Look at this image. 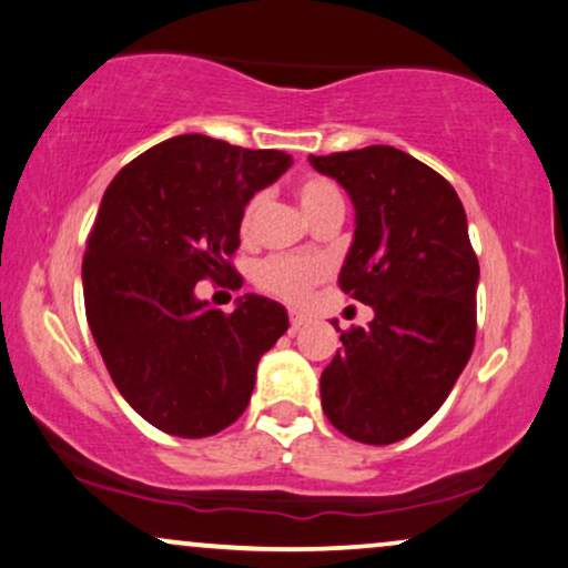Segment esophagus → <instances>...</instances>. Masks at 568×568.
Wrapping results in <instances>:
<instances>
[{"mask_svg": "<svg viewBox=\"0 0 568 568\" xmlns=\"http://www.w3.org/2000/svg\"><path fill=\"white\" fill-rule=\"evenodd\" d=\"M308 324V316L301 314V312H291V335H296V332H301Z\"/></svg>", "mask_w": 568, "mask_h": 568, "instance_id": "esophagus-1", "label": "esophagus"}]
</instances>
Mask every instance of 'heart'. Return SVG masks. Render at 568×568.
Listing matches in <instances>:
<instances>
[{
    "label": "heart",
    "mask_w": 568,
    "mask_h": 568,
    "mask_svg": "<svg viewBox=\"0 0 568 568\" xmlns=\"http://www.w3.org/2000/svg\"><path fill=\"white\" fill-rule=\"evenodd\" d=\"M298 202L304 207L308 221L316 217L324 210L343 205V194L339 189L327 179H306L298 184ZM256 207L260 200H252L241 215V231L248 233L254 225ZM327 277V264L314 256H293V254H275L264 260L256 270V283L262 291L272 293V296L288 301V304H304L312 296L314 285Z\"/></svg>",
    "instance_id": "b5f03b06"
}]
</instances>
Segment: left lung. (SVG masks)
I'll return each instance as SVG.
<instances>
[{
  "label": "left lung",
  "mask_w": 568,
  "mask_h": 568,
  "mask_svg": "<svg viewBox=\"0 0 568 568\" xmlns=\"http://www.w3.org/2000/svg\"><path fill=\"white\" fill-rule=\"evenodd\" d=\"M308 163L353 200L337 283L374 308L368 327L339 335L322 372L324 415L355 442L395 444L444 405L473 355L480 267L465 207L442 173L389 145Z\"/></svg>",
  "instance_id": "1"
}]
</instances>
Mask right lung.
<instances>
[{"instance_id": "obj_1", "label": "right lung", "mask_w": 568, "mask_h": 568, "mask_svg": "<svg viewBox=\"0 0 568 568\" xmlns=\"http://www.w3.org/2000/svg\"><path fill=\"white\" fill-rule=\"evenodd\" d=\"M291 163L280 150L179 134L105 189L82 260L88 324L121 397L165 434L229 428L252 399L256 363L288 329L275 301L244 296L225 314L194 288L207 277L241 288V215Z\"/></svg>"}]
</instances>
